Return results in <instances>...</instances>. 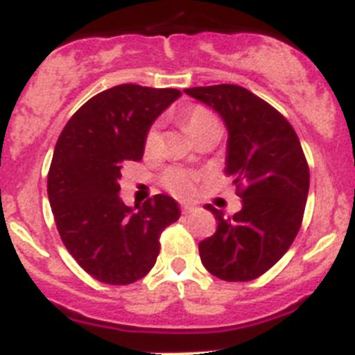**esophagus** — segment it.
Wrapping results in <instances>:
<instances>
[{
  "instance_id": "obj_1",
  "label": "esophagus",
  "mask_w": 355,
  "mask_h": 355,
  "mask_svg": "<svg viewBox=\"0 0 355 355\" xmlns=\"http://www.w3.org/2000/svg\"><path fill=\"white\" fill-rule=\"evenodd\" d=\"M181 211L187 215V213H192L193 211V206L192 205H181Z\"/></svg>"
}]
</instances>
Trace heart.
<instances>
[{
    "label": "heart",
    "instance_id": "obj_1",
    "mask_svg": "<svg viewBox=\"0 0 355 355\" xmlns=\"http://www.w3.org/2000/svg\"><path fill=\"white\" fill-rule=\"evenodd\" d=\"M181 122H183L184 130L192 135L193 140H197L200 135L208 133L211 130H220L218 119L215 117L211 110L205 108V106H188L181 114ZM159 144V135L156 128H150L144 140V147L147 153L155 150ZM200 181V174L190 168H168L163 172L162 183L167 188L172 196L180 197V199H190L197 193V184Z\"/></svg>",
    "mask_w": 355,
    "mask_h": 355
}]
</instances>
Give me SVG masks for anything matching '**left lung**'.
<instances>
[{
    "mask_svg": "<svg viewBox=\"0 0 355 355\" xmlns=\"http://www.w3.org/2000/svg\"><path fill=\"white\" fill-rule=\"evenodd\" d=\"M211 106L229 131L225 174L233 175L241 209L231 218L208 205L216 231L199 243L206 270L222 281H252L283 258L302 225L309 167L290 122L240 85L187 89Z\"/></svg>",
    "mask_w": 355,
    "mask_h": 355,
    "instance_id": "obj_1",
    "label": "left lung"
}]
</instances>
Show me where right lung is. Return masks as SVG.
Listing matches in <instances>:
<instances>
[{
    "label": "right lung",
    "mask_w": 355,
    "mask_h": 355,
    "mask_svg": "<svg viewBox=\"0 0 355 355\" xmlns=\"http://www.w3.org/2000/svg\"><path fill=\"white\" fill-rule=\"evenodd\" d=\"M181 96L124 83L90 97L62 130L48 172V197L65 249L94 279L131 284L149 274L159 234L180 218L172 197L133 211L119 197L121 168L140 162L150 124Z\"/></svg>",
    "instance_id": "obj_1"
}]
</instances>
